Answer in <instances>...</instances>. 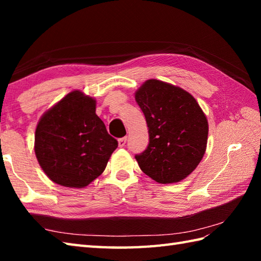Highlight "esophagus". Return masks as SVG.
<instances>
[{"instance_id": "obj_1", "label": "esophagus", "mask_w": 261, "mask_h": 261, "mask_svg": "<svg viewBox=\"0 0 261 261\" xmlns=\"http://www.w3.org/2000/svg\"><path fill=\"white\" fill-rule=\"evenodd\" d=\"M119 142V147H124L125 146V142H126V138L123 137V138H120V139L118 140Z\"/></svg>"}]
</instances>
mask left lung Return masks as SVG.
Masks as SVG:
<instances>
[{"instance_id": "obj_1", "label": "left lung", "mask_w": 261, "mask_h": 261, "mask_svg": "<svg viewBox=\"0 0 261 261\" xmlns=\"http://www.w3.org/2000/svg\"><path fill=\"white\" fill-rule=\"evenodd\" d=\"M147 121L149 143L136 154L140 169L160 184L186 178L201 162L207 143L206 116L180 87L148 80L136 92Z\"/></svg>"}]
</instances>
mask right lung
I'll return each mask as SVG.
<instances>
[{
	"label": "right lung",
	"mask_w": 261,
	"mask_h": 261,
	"mask_svg": "<svg viewBox=\"0 0 261 261\" xmlns=\"http://www.w3.org/2000/svg\"><path fill=\"white\" fill-rule=\"evenodd\" d=\"M96 101L81 91L67 94L41 116L35 152L54 182L82 188L101 175L118 148L95 113Z\"/></svg>",
	"instance_id": "right-lung-1"
}]
</instances>
